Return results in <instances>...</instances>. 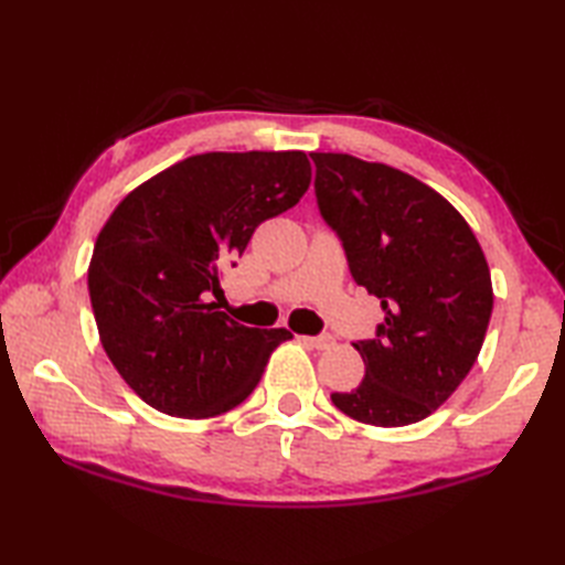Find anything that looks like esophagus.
Listing matches in <instances>:
<instances>
[{"label": "esophagus", "instance_id": "1", "mask_svg": "<svg viewBox=\"0 0 565 565\" xmlns=\"http://www.w3.org/2000/svg\"><path fill=\"white\" fill-rule=\"evenodd\" d=\"M303 342L316 347V350H330V347L334 344V338L332 334H318V338H303Z\"/></svg>", "mask_w": 565, "mask_h": 565}]
</instances>
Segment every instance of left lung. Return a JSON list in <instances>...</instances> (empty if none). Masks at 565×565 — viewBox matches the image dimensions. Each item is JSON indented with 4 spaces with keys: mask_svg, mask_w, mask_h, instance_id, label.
Listing matches in <instances>:
<instances>
[{
    "mask_svg": "<svg viewBox=\"0 0 565 565\" xmlns=\"http://www.w3.org/2000/svg\"><path fill=\"white\" fill-rule=\"evenodd\" d=\"M310 158L320 215L342 239L352 279L383 308L376 338L352 342L364 381L330 398L364 425L419 423L459 388L483 347L493 313L483 249L419 179L344 152Z\"/></svg>",
    "mask_w": 565,
    "mask_h": 565,
    "instance_id": "obj_1",
    "label": "left lung"
}]
</instances>
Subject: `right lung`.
Returning a JSON list of instances; mask_svg holds the SVG:
<instances>
[{
    "mask_svg": "<svg viewBox=\"0 0 565 565\" xmlns=\"http://www.w3.org/2000/svg\"><path fill=\"white\" fill-rule=\"evenodd\" d=\"M308 184L301 150L203 152L148 179L109 215L87 271L94 320L118 374L154 411L186 419L233 411L294 338L239 326L209 296L255 227L294 209Z\"/></svg>",
    "mask_w": 565,
    "mask_h": 565,
    "instance_id": "add662e5",
    "label": "right lung"
}]
</instances>
